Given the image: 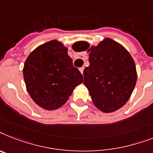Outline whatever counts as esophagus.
I'll list each match as a JSON object with an SVG mask.
<instances>
[{
	"mask_svg": "<svg viewBox=\"0 0 153 153\" xmlns=\"http://www.w3.org/2000/svg\"><path fill=\"white\" fill-rule=\"evenodd\" d=\"M80 69V73H81L83 74V73H84V67H81V68H80V69Z\"/></svg>",
	"mask_w": 153,
	"mask_h": 153,
	"instance_id": "1",
	"label": "esophagus"
}]
</instances>
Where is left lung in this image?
I'll list each match as a JSON object with an SVG mask.
<instances>
[{"label":"left lung","instance_id":"left-lung-1","mask_svg":"<svg viewBox=\"0 0 153 153\" xmlns=\"http://www.w3.org/2000/svg\"><path fill=\"white\" fill-rule=\"evenodd\" d=\"M89 46L80 42V51H88L90 63L84 70V84L98 109L114 112L126 103L134 91L136 65L126 49L109 38Z\"/></svg>","mask_w":153,"mask_h":153}]
</instances>
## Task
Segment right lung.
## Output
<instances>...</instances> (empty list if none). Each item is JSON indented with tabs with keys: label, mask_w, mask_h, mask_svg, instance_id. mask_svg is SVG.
I'll return each mask as SVG.
<instances>
[{
	"label": "right lung",
	"mask_w": 153,
	"mask_h": 153,
	"mask_svg": "<svg viewBox=\"0 0 153 153\" xmlns=\"http://www.w3.org/2000/svg\"><path fill=\"white\" fill-rule=\"evenodd\" d=\"M24 82L35 102L45 110L59 108L69 100L83 75L73 66L68 49L57 40L40 45L24 63Z\"/></svg>",
	"instance_id": "obj_1"
}]
</instances>
